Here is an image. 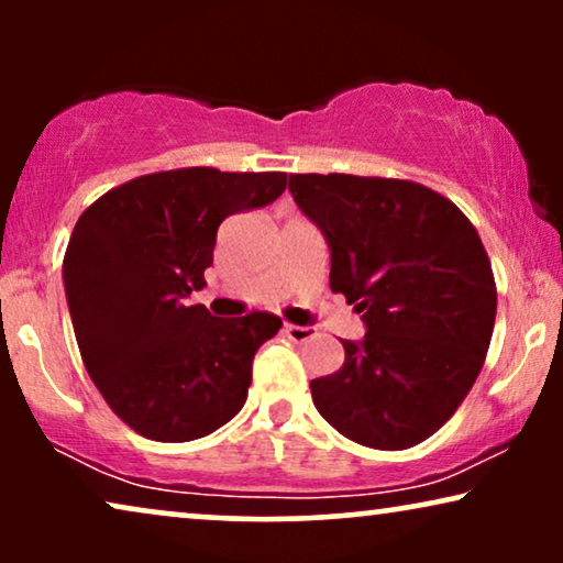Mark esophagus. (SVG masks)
<instances>
[{
	"mask_svg": "<svg viewBox=\"0 0 563 563\" xmlns=\"http://www.w3.org/2000/svg\"><path fill=\"white\" fill-rule=\"evenodd\" d=\"M284 333L289 335V341H295V343H307V341H312L314 335V328L312 325H284Z\"/></svg>",
	"mask_w": 563,
	"mask_h": 563,
	"instance_id": "1",
	"label": "esophagus"
}]
</instances>
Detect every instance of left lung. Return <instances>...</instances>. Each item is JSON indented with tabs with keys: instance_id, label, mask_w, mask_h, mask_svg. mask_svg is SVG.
I'll return each mask as SVG.
<instances>
[{
	"instance_id": "obj_1",
	"label": "left lung",
	"mask_w": 563,
	"mask_h": 563,
	"mask_svg": "<svg viewBox=\"0 0 563 563\" xmlns=\"http://www.w3.org/2000/svg\"><path fill=\"white\" fill-rule=\"evenodd\" d=\"M289 191L330 251V289L366 333L335 374L310 382L318 412L351 441L402 451L456 412L497 314L487 251L464 212L402 179L291 174Z\"/></svg>"
}]
</instances>
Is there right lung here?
Wrapping results in <instances>:
<instances>
[{
  "label": "right lung",
  "mask_w": 563,
  "mask_h": 563,
  "mask_svg": "<svg viewBox=\"0 0 563 563\" xmlns=\"http://www.w3.org/2000/svg\"><path fill=\"white\" fill-rule=\"evenodd\" d=\"M284 189L279 172L179 168L107 191L76 222L64 256L76 343L91 382L135 433L184 443L241 412L253 356L282 320L212 318L189 295L207 284L220 222Z\"/></svg>",
  "instance_id": "add662e5"
}]
</instances>
